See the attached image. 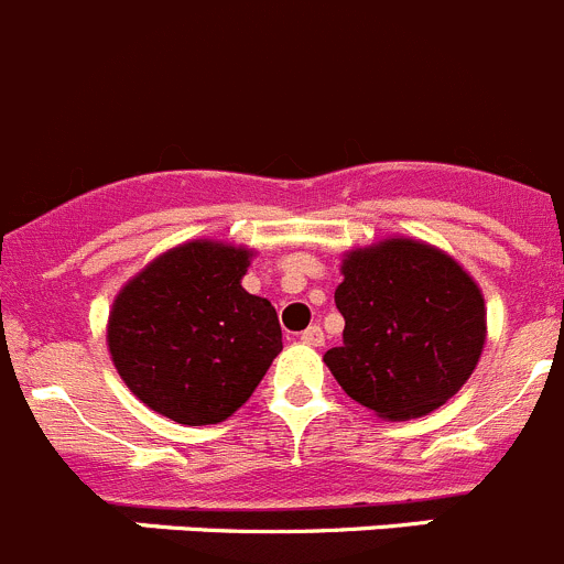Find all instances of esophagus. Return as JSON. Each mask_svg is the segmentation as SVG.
<instances>
[{
	"label": "esophagus",
	"mask_w": 564,
	"mask_h": 564,
	"mask_svg": "<svg viewBox=\"0 0 564 564\" xmlns=\"http://www.w3.org/2000/svg\"><path fill=\"white\" fill-rule=\"evenodd\" d=\"M302 344H307V346H322L324 344V329L322 327H316V324H313V327H307L302 333Z\"/></svg>",
	"instance_id": "esophagus-1"
}]
</instances>
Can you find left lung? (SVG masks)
Here are the masks:
<instances>
[{
	"label": "left lung",
	"mask_w": 564,
	"mask_h": 564,
	"mask_svg": "<svg viewBox=\"0 0 564 564\" xmlns=\"http://www.w3.org/2000/svg\"><path fill=\"white\" fill-rule=\"evenodd\" d=\"M340 273L344 344L324 364L346 394L380 420L405 422L462 391L487 344V307L447 251L389 237L346 251Z\"/></svg>",
	"instance_id": "left-lung-1"
}]
</instances>
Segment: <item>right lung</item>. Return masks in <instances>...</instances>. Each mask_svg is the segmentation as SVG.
<instances>
[{
  "mask_svg": "<svg viewBox=\"0 0 564 564\" xmlns=\"http://www.w3.org/2000/svg\"><path fill=\"white\" fill-rule=\"evenodd\" d=\"M254 248L189 240L113 296L106 340L122 383L178 425H218L282 352L268 299L242 288Z\"/></svg>",
  "mask_w": 564,
  "mask_h": 564,
  "instance_id": "1",
  "label": "right lung"
}]
</instances>
